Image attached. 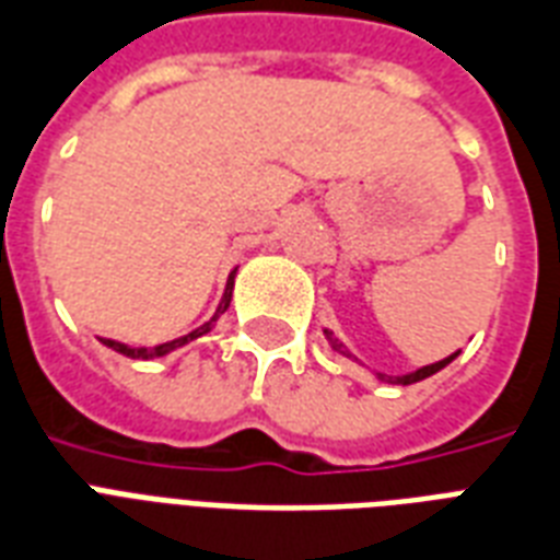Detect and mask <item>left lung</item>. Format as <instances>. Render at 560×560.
<instances>
[{
    "instance_id": "8db88e82",
    "label": "left lung",
    "mask_w": 560,
    "mask_h": 560,
    "mask_svg": "<svg viewBox=\"0 0 560 560\" xmlns=\"http://www.w3.org/2000/svg\"><path fill=\"white\" fill-rule=\"evenodd\" d=\"M325 339H327V342H330V348H334L336 354H342V357H348V360H354V363H360V360H357V357L351 354V351H348V348H345V345L339 342V339H336L334 330H327V327H325ZM457 354H460V351H455V354H448V357H445V360H436V363H431V365H422V369H416V372H405V375H386V372H377V369H375V377H377V381H384V384H398V386L416 384V381H424V377L436 375V372L452 363V360H455ZM360 365H363V363H360Z\"/></svg>"
}]
</instances>
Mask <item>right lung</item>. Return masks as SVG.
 Wrapping results in <instances>:
<instances>
[{
    "instance_id": "1",
    "label": "right lung",
    "mask_w": 560,
    "mask_h": 560,
    "mask_svg": "<svg viewBox=\"0 0 560 560\" xmlns=\"http://www.w3.org/2000/svg\"><path fill=\"white\" fill-rule=\"evenodd\" d=\"M235 271L238 268H233L230 271V277H226V285H224V295H221V304H218L215 315L206 322V325L195 327L191 334H185V336H176V339H171V342H162V345H153V348H136V345H126V342H117V339H103L100 336V342L105 345V348H112V351H117V354H124V357H132V360H155V357H167L171 351H176V348H183V345L188 342H195V339H200L203 334H209L212 327H215V322L221 318V315L226 313V306H230V301H233V285H235Z\"/></svg>"
}]
</instances>
